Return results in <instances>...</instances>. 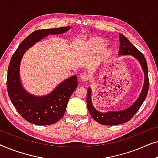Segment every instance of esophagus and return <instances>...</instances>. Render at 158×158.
I'll return each mask as SVG.
<instances>
[{
	"label": "esophagus",
	"mask_w": 158,
	"mask_h": 158,
	"mask_svg": "<svg viewBox=\"0 0 158 158\" xmlns=\"http://www.w3.org/2000/svg\"><path fill=\"white\" fill-rule=\"evenodd\" d=\"M80 77H81V81L85 82V81H88V80L90 79V75H88V73H82V74L81 75V76H80Z\"/></svg>",
	"instance_id": "1"
}]
</instances>
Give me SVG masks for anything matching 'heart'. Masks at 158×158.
<instances>
[{"instance_id":"heart-1","label":"heart","mask_w":158,"mask_h":158,"mask_svg":"<svg viewBox=\"0 0 158 158\" xmlns=\"http://www.w3.org/2000/svg\"><path fill=\"white\" fill-rule=\"evenodd\" d=\"M106 42L103 39L99 37H93L86 42V47L90 52L93 54H97L102 50L103 47L106 46ZM103 54L107 55L109 54V49H105L103 50Z\"/></svg>"}]
</instances>
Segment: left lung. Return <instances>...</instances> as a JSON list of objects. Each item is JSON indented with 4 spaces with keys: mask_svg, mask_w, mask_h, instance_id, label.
I'll return each mask as SVG.
<instances>
[{
    "mask_svg": "<svg viewBox=\"0 0 158 158\" xmlns=\"http://www.w3.org/2000/svg\"><path fill=\"white\" fill-rule=\"evenodd\" d=\"M118 36H119L120 41L118 55H132L139 62L144 74V83L139 98L135 101L134 104L131 105L130 107L123 110V111H109L106 113L99 112L95 109L91 102V89L90 88H88L87 98H86L87 101L86 102H87L88 111L94 120H96L99 124L104 125L120 124L130 120L141 107L144 101L145 100L149 90L148 68L145 57H144L143 54L139 50H138L122 34H118Z\"/></svg>",
    "mask_w": 158,
    "mask_h": 158,
    "instance_id": "1",
    "label": "left lung"
}]
</instances>
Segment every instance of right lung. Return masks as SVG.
<instances>
[{
    "instance_id": "obj_1",
    "label": "right lung",
    "mask_w": 158,
    "mask_h": 158,
    "mask_svg": "<svg viewBox=\"0 0 158 158\" xmlns=\"http://www.w3.org/2000/svg\"><path fill=\"white\" fill-rule=\"evenodd\" d=\"M70 27L41 29L32 32L13 55L8 68L7 90L8 96L19 114L31 124L49 125L57 122L65 112L71 95L77 86L76 75L62 82L53 91L44 96H35L23 88L19 77L21 60L29 47L47 35L63 34Z\"/></svg>"
}]
</instances>
